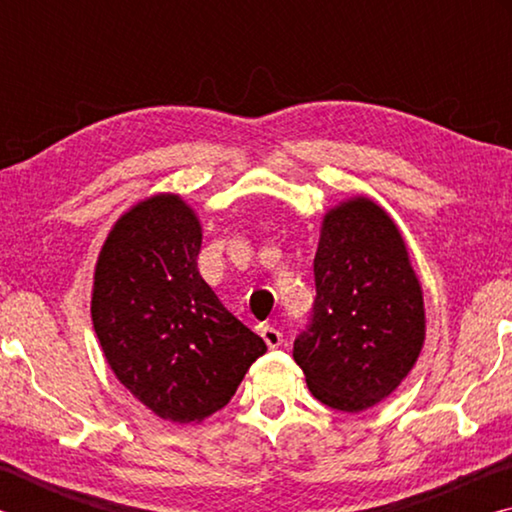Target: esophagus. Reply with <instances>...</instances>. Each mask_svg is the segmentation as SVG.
Listing matches in <instances>:
<instances>
[{
    "mask_svg": "<svg viewBox=\"0 0 512 512\" xmlns=\"http://www.w3.org/2000/svg\"><path fill=\"white\" fill-rule=\"evenodd\" d=\"M259 336H262L268 348H280V345H282V332H280V329L271 327V325L259 327Z\"/></svg>",
    "mask_w": 512,
    "mask_h": 512,
    "instance_id": "1",
    "label": "esophagus"
}]
</instances>
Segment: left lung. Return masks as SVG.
I'll return each mask as SVG.
<instances>
[{"label":"left lung","instance_id":"8db88e82","mask_svg":"<svg viewBox=\"0 0 512 512\" xmlns=\"http://www.w3.org/2000/svg\"><path fill=\"white\" fill-rule=\"evenodd\" d=\"M314 277V314L293 343V359L316 400L366 411L402 384L424 343L420 280L384 207L368 196L332 207Z\"/></svg>","mask_w":512,"mask_h":512}]
</instances>
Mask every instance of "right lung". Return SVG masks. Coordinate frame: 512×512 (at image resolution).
Wrapping results in <instances>:
<instances>
[{"instance_id": "obj_1", "label": "right lung", "mask_w": 512, "mask_h": 512, "mask_svg": "<svg viewBox=\"0 0 512 512\" xmlns=\"http://www.w3.org/2000/svg\"><path fill=\"white\" fill-rule=\"evenodd\" d=\"M201 221L155 194L112 225L92 291V325L115 377L158 418L198 424L232 400L266 343L198 273Z\"/></svg>"}]
</instances>
